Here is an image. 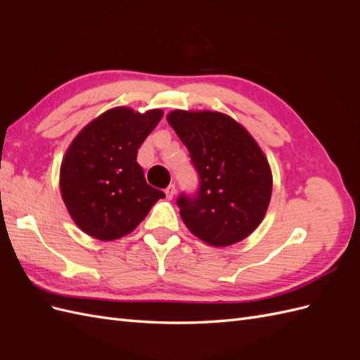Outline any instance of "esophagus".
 I'll return each instance as SVG.
<instances>
[{"mask_svg": "<svg viewBox=\"0 0 360 360\" xmlns=\"http://www.w3.org/2000/svg\"><path fill=\"white\" fill-rule=\"evenodd\" d=\"M176 193H177V189H176V186H174V184H169V186L165 189V195H167L168 200H172L174 197H176Z\"/></svg>", "mask_w": 360, "mask_h": 360, "instance_id": "esophagus-1", "label": "esophagus"}]
</instances>
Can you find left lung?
I'll return each mask as SVG.
<instances>
[{"mask_svg":"<svg viewBox=\"0 0 360 360\" xmlns=\"http://www.w3.org/2000/svg\"><path fill=\"white\" fill-rule=\"evenodd\" d=\"M200 174L197 197L180 195V216L204 243L242 242L264 219L271 198V169L248 130L217 111L174 110L167 115Z\"/></svg>","mask_w":360,"mask_h":360,"instance_id":"1","label":"left lung"}]
</instances>
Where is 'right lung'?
Segmentation results:
<instances>
[{"label": "right lung", "instance_id": "1", "mask_svg": "<svg viewBox=\"0 0 360 360\" xmlns=\"http://www.w3.org/2000/svg\"><path fill=\"white\" fill-rule=\"evenodd\" d=\"M162 110L146 112L117 106L75 136L63 158L60 191L73 222L97 240L132 233L165 193L147 184L138 148L151 134Z\"/></svg>", "mask_w": 360, "mask_h": 360}]
</instances>
